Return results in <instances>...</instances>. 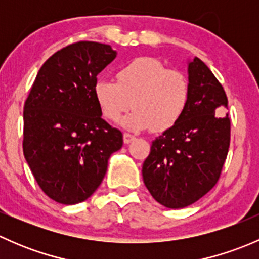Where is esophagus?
Returning <instances> with one entry per match:
<instances>
[{
	"instance_id": "34e87169",
	"label": "esophagus",
	"mask_w": 259,
	"mask_h": 259,
	"mask_svg": "<svg viewBox=\"0 0 259 259\" xmlns=\"http://www.w3.org/2000/svg\"><path fill=\"white\" fill-rule=\"evenodd\" d=\"M134 139H135L134 135L129 134V133H124V143H125V144H130V143H132Z\"/></svg>"
}]
</instances>
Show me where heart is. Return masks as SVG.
I'll list each match as a JSON object with an SVG mask.
<instances>
[{"label": "heart", "instance_id": "b5f03b06", "mask_svg": "<svg viewBox=\"0 0 259 259\" xmlns=\"http://www.w3.org/2000/svg\"><path fill=\"white\" fill-rule=\"evenodd\" d=\"M117 81L100 77L94 95L105 119L116 122L129 110L121 125L127 130L165 132L179 122L190 100V83L179 70L166 69L153 57H138L117 71Z\"/></svg>", "mask_w": 259, "mask_h": 259}]
</instances>
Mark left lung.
Listing matches in <instances>:
<instances>
[{
    "label": "left lung",
    "mask_w": 259,
    "mask_h": 259,
    "mask_svg": "<svg viewBox=\"0 0 259 259\" xmlns=\"http://www.w3.org/2000/svg\"><path fill=\"white\" fill-rule=\"evenodd\" d=\"M190 100L177 125L151 144L143 180L154 199L171 209L188 207L217 184L228 154L231 120L226 91L200 59L188 61Z\"/></svg>",
    "instance_id": "1"
}]
</instances>
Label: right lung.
I'll list each match as a JSON object with an SVG mask.
<instances>
[{
    "label": "right lung",
    "instance_id": "add662e5",
    "mask_svg": "<svg viewBox=\"0 0 259 259\" xmlns=\"http://www.w3.org/2000/svg\"><path fill=\"white\" fill-rule=\"evenodd\" d=\"M110 45L81 41L55 52L37 72L23 108V155L49 198L72 205L91 197L122 146L101 116L98 75L116 57Z\"/></svg>",
    "mask_w": 259,
    "mask_h": 259
}]
</instances>
